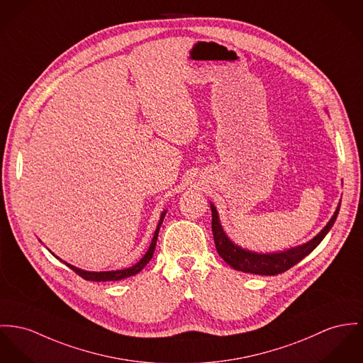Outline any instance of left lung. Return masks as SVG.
Listing matches in <instances>:
<instances>
[{
  "instance_id": "left-lung-1",
  "label": "left lung",
  "mask_w": 363,
  "mask_h": 363,
  "mask_svg": "<svg viewBox=\"0 0 363 363\" xmlns=\"http://www.w3.org/2000/svg\"><path fill=\"white\" fill-rule=\"evenodd\" d=\"M210 207L213 214L211 228L214 235V243L220 257L236 271H242L245 274H252V275H265V277L278 275L290 269L291 267L298 264L303 258H306L309 252L315 250L318 245L323 240V238L328 235V232L332 229L340 211V203H338L330 221L326 223V226L307 243L287 249V250L277 251V252H258V251L243 249L242 246L233 243L229 239V236L225 233L220 221L218 211L211 201H210Z\"/></svg>"
}]
</instances>
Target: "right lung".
Segmentation results:
<instances>
[{"instance_id": "obj_1", "label": "right lung", "mask_w": 363, "mask_h": 363, "mask_svg": "<svg viewBox=\"0 0 363 363\" xmlns=\"http://www.w3.org/2000/svg\"><path fill=\"white\" fill-rule=\"evenodd\" d=\"M166 213H167V210L162 211V214H160V220H159L157 228H156V230H155V235H153V239H152V243H150L149 249L145 252V255L140 258V261H138L135 265L130 267V268L116 269V271H106V272H105V271H104V272H91V271L80 269V268H77V267H74V265H72V264H69V262L60 259L59 257H56L55 254H54V255H55L57 259H60L65 265H67L72 271H74L76 274H79V275L85 280H91V281H114V280L125 279V278L134 277V275H137L138 272H140V271L145 268V265L152 259L153 252H155V247H156V242H157V236H159V230H160V226H162V223H163ZM51 252H52V251H51Z\"/></svg>"}]
</instances>
